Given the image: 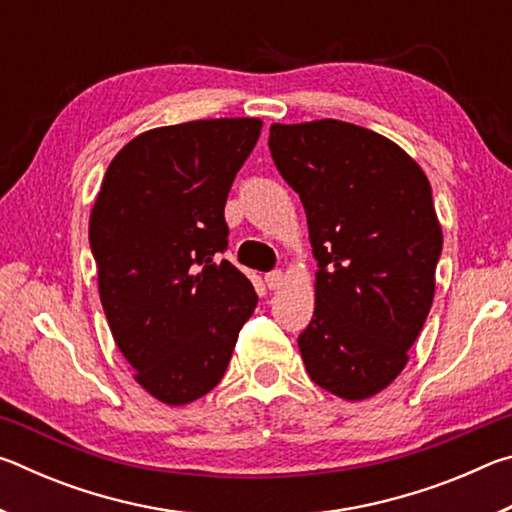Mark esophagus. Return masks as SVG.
<instances>
[{"mask_svg":"<svg viewBox=\"0 0 512 512\" xmlns=\"http://www.w3.org/2000/svg\"><path fill=\"white\" fill-rule=\"evenodd\" d=\"M266 287L271 289V291H275V289H280L282 284H284V273L282 271H271V273H266Z\"/></svg>","mask_w":512,"mask_h":512,"instance_id":"esophagus-1","label":"esophagus"}]
</instances>
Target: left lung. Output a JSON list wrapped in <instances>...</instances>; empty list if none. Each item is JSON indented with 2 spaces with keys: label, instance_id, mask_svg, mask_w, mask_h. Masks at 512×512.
<instances>
[{
  "label": "left lung",
  "instance_id": "obj_1",
  "mask_svg": "<svg viewBox=\"0 0 512 512\" xmlns=\"http://www.w3.org/2000/svg\"><path fill=\"white\" fill-rule=\"evenodd\" d=\"M268 149L318 262L302 361L325 391L368 400L404 370L431 309L443 250L431 185L395 142L339 119L273 124Z\"/></svg>",
  "mask_w": 512,
  "mask_h": 512
}]
</instances>
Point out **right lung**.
<instances>
[{
  "label": "right lung",
  "instance_id": "add662e5",
  "mask_svg": "<svg viewBox=\"0 0 512 512\" xmlns=\"http://www.w3.org/2000/svg\"><path fill=\"white\" fill-rule=\"evenodd\" d=\"M262 119H198L133 137L108 164L90 248L112 339L146 393L169 406L219 384L257 293L219 259L225 201Z\"/></svg>",
  "mask_w": 512,
  "mask_h": 512
}]
</instances>
